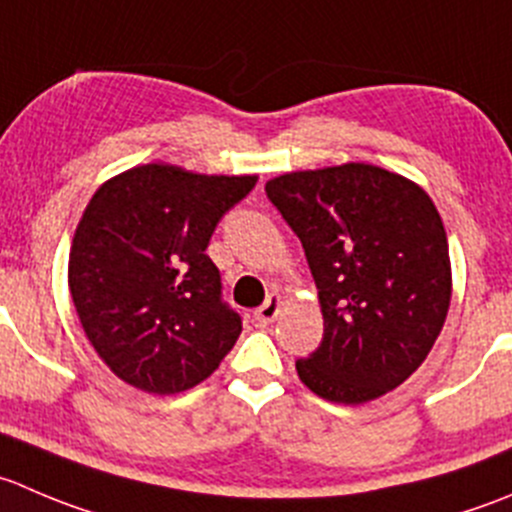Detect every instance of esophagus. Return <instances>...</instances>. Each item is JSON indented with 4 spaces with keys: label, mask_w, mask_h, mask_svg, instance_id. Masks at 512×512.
I'll return each mask as SVG.
<instances>
[{
    "label": "esophagus",
    "mask_w": 512,
    "mask_h": 512,
    "mask_svg": "<svg viewBox=\"0 0 512 512\" xmlns=\"http://www.w3.org/2000/svg\"><path fill=\"white\" fill-rule=\"evenodd\" d=\"M280 310H282V297L277 295V292H272V295L265 300V305L255 310V320L260 322V325H270V322L277 320Z\"/></svg>",
    "instance_id": "1"
}]
</instances>
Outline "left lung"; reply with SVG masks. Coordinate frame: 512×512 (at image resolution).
<instances>
[{"mask_svg": "<svg viewBox=\"0 0 512 512\" xmlns=\"http://www.w3.org/2000/svg\"><path fill=\"white\" fill-rule=\"evenodd\" d=\"M267 197L305 247L322 342L297 375L307 390L362 405L425 362L453 295L448 235L418 182L365 162L272 177Z\"/></svg>", "mask_w": 512, "mask_h": 512, "instance_id": "8db88e82", "label": "left lung"}]
</instances>
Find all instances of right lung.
<instances>
[{"label": "right lung", "instance_id": "1", "mask_svg": "<svg viewBox=\"0 0 512 512\" xmlns=\"http://www.w3.org/2000/svg\"><path fill=\"white\" fill-rule=\"evenodd\" d=\"M257 175L150 162L97 187L69 247L67 282L99 360L132 388L175 395L220 367L242 332L205 255Z\"/></svg>", "mask_w": 512, "mask_h": 512}]
</instances>
